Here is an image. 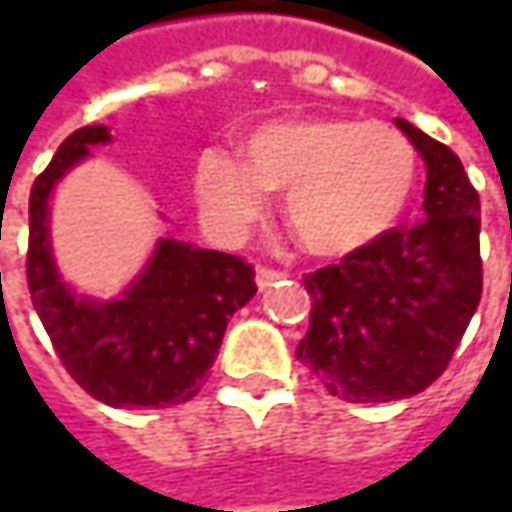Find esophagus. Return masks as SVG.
I'll list each match as a JSON object with an SVG mask.
<instances>
[{
    "label": "esophagus",
    "instance_id": "34e87169",
    "mask_svg": "<svg viewBox=\"0 0 512 512\" xmlns=\"http://www.w3.org/2000/svg\"><path fill=\"white\" fill-rule=\"evenodd\" d=\"M282 276H285L282 270H273V267H265V265L256 267V285L259 287H270L276 279H282Z\"/></svg>",
    "mask_w": 512,
    "mask_h": 512
}]
</instances>
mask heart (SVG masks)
<instances>
[{
  "mask_svg": "<svg viewBox=\"0 0 512 512\" xmlns=\"http://www.w3.org/2000/svg\"><path fill=\"white\" fill-rule=\"evenodd\" d=\"M245 165L205 153L196 190L225 230L250 225L267 190L287 193L296 242L316 256H344L399 222L416 182V150L402 130L359 119H282L242 139Z\"/></svg>",
  "mask_w": 512,
  "mask_h": 512,
  "instance_id": "heart-1",
  "label": "heart"
}]
</instances>
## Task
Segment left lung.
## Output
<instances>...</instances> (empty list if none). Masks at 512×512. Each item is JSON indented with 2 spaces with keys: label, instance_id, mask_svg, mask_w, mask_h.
<instances>
[{
  "label": "left lung",
  "instance_id": "left-lung-1",
  "mask_svg": "<svg viewBox=\"0 0 512 512\" xmlns=\"http://www.w3.org/2000/svg\"><path fill=\"white\" fill-rule=\"evenodd\" d=\"M427 165L424 222L305 273L296 359L342 402H393L447 370L482 299V205L453 150L396 119Z\"/></svg>",
  "mask_w": 512,
  "mask_h": 512
}]
</instances>
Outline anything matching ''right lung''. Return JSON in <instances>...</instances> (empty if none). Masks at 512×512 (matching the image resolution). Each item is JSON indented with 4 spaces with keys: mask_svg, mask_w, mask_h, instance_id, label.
Masks as SVG:
<instances>
[{
    "mask_svg": "<svg viewBox=\"0 0 512 512\" xmlns=\"http://www.w3.org/2000/svg\"><path fill=\"white\" fill-rule=\"evenodd\" d=\"M108 139L105 125L73 130L30 187V302L62 367L93 399L110 407L190 402L216 362L227 319L253 299L256 273L242 256L165 239L125 299H76L50 259L48 199L65 170Z\"/></svg>",
    "mask_w": 512,
    "mask_h": 512,
    "instance_id": "obj_1",
    "label": "right lung"
}]
</instances>
